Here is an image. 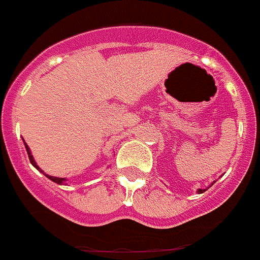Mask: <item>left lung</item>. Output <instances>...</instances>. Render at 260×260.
<instances>
[{
  "label": "left lung",
  "mask_w": 260,
  "mask_h": 260,
  "mask_svg": "<svg viewBox=\"0 0 260 260\" xmlns=\"http://www.w3.org/2000/svg\"><path fill=\"white\" fill-rule=\"evenodd\" d=\"M204 191H206V190H203V189H199V190H198L199 194H202V192H204Z\"/></svg>",
  "instance_id": "obj_1"
}]
</instances>
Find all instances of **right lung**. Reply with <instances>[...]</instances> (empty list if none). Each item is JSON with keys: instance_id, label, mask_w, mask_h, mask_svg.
Returning <instances> with one entry per match:
<instances>
[{"instance_id": "add662e5", "label": "right lung", "mask_w": 260, "mask_h": 260, "mask_svg": "<svg viewBox=\"0 0 260 260\" xmlns=\"http://www.w3.org/2000/svg\"><path fill=\"white\" fill-rule=\"evenodd\" d=\"M26 150H27V153H28V157H29V161H31V164L34 165V167H35L36 169H39V171H40V172H43V171H41V169H40V168H39L38 165H36L35 160H34V157H32V155H31V152H29V148H28V146H27V144H26ZM43 173H44V172H43ZM45 176H47L50 181H53V182L58 183V185H62V183H63V181H65V178H57V177L48 176V174H45Z\"/></svg>"}]
</instances>
